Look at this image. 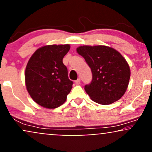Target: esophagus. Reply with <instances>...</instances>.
<instances>
[{
  "instance_id": "esophagus-1",
  "label": "esophagus",
  "mask_w": 152,
  "mask_h": 152,
  "mask_svg": "<svg viewBox=\"0 0 152 152\" xmlns=\"http://www.w3.org/2000/svg\"><path fill=\"white\" fill-rule=\"evenodd\" d=\"M75 83H76V85H79L80 83H81V79H80V78H78L77 80L75 81Z\"/></svg>"
}]
</instances>
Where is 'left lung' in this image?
Returning a JSON list of instances; mask_svg holds the SVG:
<instances>
[{"label": "left lung", "mask_w": 152, "mask_h": 152, "mask_svg": "<svg viewBox=\"0 0 152 152\" xmlns=\"http://www.w3.org/2000/svg\"><path fill=\"white\" fill-rule=\"evenodd\" d=\"M77 53L84 58L92 72V81L84 89L94 102L111 104L123 96L130 78L128 63L117 50L106 46H83Z\"/></svg>", "instance_id": "1"}]
</instances>
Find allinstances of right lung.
Returning <instances> with one entry per match:
<instances>
[{
  "instance_id": "add662e5",
  "label": "right lung",
  "mask_w": 152,
  "mask_h": 152,
  "mask_svg": "<svg viewBox=\"0 0 152 152\" xmlns=\"http://www.w3.org/2000/svg\"><path fill=\"white\" fill-rule=\"evenodd\" d=\"M70 46L48 45L38 48L26 68V88L35 102L47 109H55L66 102L73 81L63 64Z\"/></svg>"
}]
</instances>
